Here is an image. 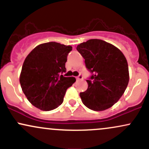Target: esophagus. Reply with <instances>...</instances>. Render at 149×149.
Here are the masks:
<instances>
[{"mask_svg": "<svg viewBox=\"0 0 149 149\" xmlns=\"http://www.w3.org/2000/svg\"><path fill=\"white\" fill-rule=\"evenodd\" d=\"M76 79L78 80H82V79H83V76H82V75H79V76L76 77Z\"/></svg>", "mask_w": 149, "mask_h": 149, "instance_id": "obj_1", "label": "esophagus"}]
</instances>
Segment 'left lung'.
<instances>
[{
    "mask_svg": "<svg viewBox=\"0 0 149 149\" xmlns=\"http://www.w3.org/2000/svg\"><path fill=\"white\" fill-rule=\"evenodd\" d=\"M84 58L87 69L93 74L87 80L88 88L80 92L83 104L91 110L109 109L120 100L129 83L127 59L112 44L90 39L76 47Z\"/></svg>",
    "mask_w": 149,
    "mask_h": 149,
    "instance_id": "8db88e82",
    "label": "left lung"
}]
</instances>
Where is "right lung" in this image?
<instances>
[{
    "mask_svg": "<svg viewBox=\"0 0 149 149\" xmlns=\"http://www.w3.org/2000/svg\"><path fill=\"white\" fill-rule=\"evenodd\" d=\"M72 47L56 42L40 44L24 61L19 82L27 100L42 111H51L62 104L66 90L76 82L64 77L65 63Z\"/></svg>",
    "mask_w": 149,
    "mask_h": 149,
    "instance_id": "1",
    "label": "right lung"
}]
</instances>
